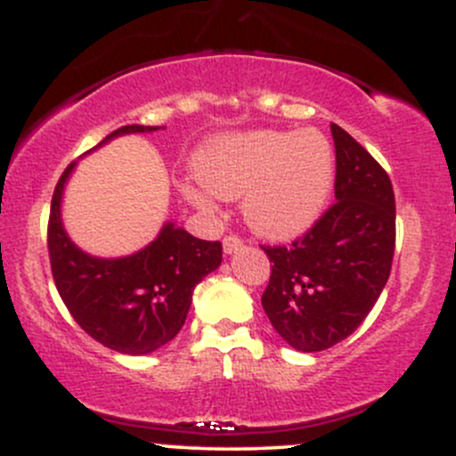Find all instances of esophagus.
<instances>
[{
	"label": "esophagus",
	"mask_w": 456,
	"mask_h": 456,
	"mask_svg": "<svg viewBox=\"0 0 456 456\" xmlns=\"http://www.w3.org/2000/svg\"><path fill=\"white\" fill-rule=\"evenodd\" d=\"M240 248H242V240H240L238 235H227V238L223 240V250H224V255L238 253Z\"/></svg>",
	"instance_id": "obj_1"
}]
</instances>
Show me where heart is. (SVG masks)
<instances>
[{"label": "heart", "instance_id": "1", "mask_svg": "<svg viewBox=\"0 0 456 456\" xmlns=\"http://www.w3.org/2000/svg\"><path fill=\"white\" fill-rule=\"evenodd\" d=\"M197 171L203 186L184 184L192 206L214 212V195L242 197V214L255 232L287 240L305 233L326 210L337 159L319 130H250L214 139Z\"/></svg>", "mask_w": 456, "mask_h": 456}]
</instances>
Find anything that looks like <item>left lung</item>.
<instances>
[{
    "instance_id": "8db88e82",
    "label": "left lung",
    "mask_w": 456,
    "mask_h": 456,
    "mask_svg": "<svg viewBox=\"0 0 456 456\" xmlns=\"http://www.w3.org/2000/svg\"><path fill=\"white\" fill-rule=\"evenodd\" d=\"M334 203L291 246H264L272 264L261 296L272 328L297 352H323L364 322L395 255V191L379 162L337 124Z\"/></svg>"
}]
</instances>
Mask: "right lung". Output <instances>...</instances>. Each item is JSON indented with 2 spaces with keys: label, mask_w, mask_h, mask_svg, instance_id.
Wrapping results in <instances>:
<instances>
[{
  "label": "right lung",
  "mask_w": 456,
  "mask_h": 456,
  "mask_svg": "<svg viewBox=\"0 0 456 456\" xmlns=\"http://www.w3.org/2000/svg\"><path fill=\"white\" fill-rule=\"evenodd\" d=\"M159 128L130 124L113 130L94 150L124 134ZM75 167L77 162L66 167L51 201L49 257L57 291L78 326L104 347L128 355L156 352L184 326L192 291L221 265L223 246L167 221L159 235L133 255L86 253L72 242L61 218L64 191Z\"/></svg>",
  "instance_id": "1"
}]
</instances>
